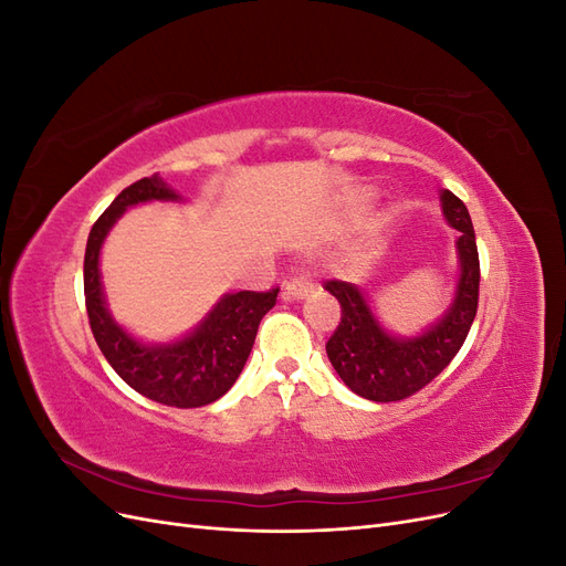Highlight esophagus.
<instances>
[{
	"instance_id": "esophagus-1",
	"label": "esophagus",
	"mask_w": 566,
	"mask_h": 566,
	"mask_svg": "<svg viewBox=\"0 0 566 566\" xmlns=\"http://www.w3.org/2000/svg\"><path fill=\"white\" fill-rule=\"evenodd\" d=\"M314 293H316V285L304 276H295V279L285 281V287H283L285 300H306V297H312Z\"/></svg>"
}]
</instances>
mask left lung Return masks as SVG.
<instances>
[{"mask_svg":"<svg viewBox=\"0 0 566 566\" xmlns=\"http://www.w3.org/2000/svg\"><path fill=\"white\" fill-rule=\"evenodd\" d=\"M441 214L460 231L455 241L458 281L449 310L418 335H394L375 316L364 290L328 281L325 290L339 302L342 318L331 335L328 352L335 373L354 394L368 401H401L432 382L465 342L479 302V254L465 202L441 191Z\"/></svg>","mask_w":566,"mask_h":566,"instance_id":"obj_1","label":"left lung"}]
</instances>
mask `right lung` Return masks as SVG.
<instances>
[{
	"label": "right lung",
	"mask_w": 566,
	"mask_h": 566,
	"mask_svg": "<svg viewBox=\"0 0 566 566\" xmlns=\"http://www.w3.org/2000/svg\"><path fill=\"white\" fill-rule=\"evenodd\" d=\"M184 202L163 177L153 175L127 186L92 227L84 252V302L92 333L106 361L132 389L150 401L177 408H198L217 401L233 387L252 352L256 328L276 304V290L269 293L221 295L193 331L172 342H144L119 325L106 302L101 283V248L111 229L129 208L144 202Z\"/></svg>",
	"instance_id": "right-lung-1"
}]
</instances>
